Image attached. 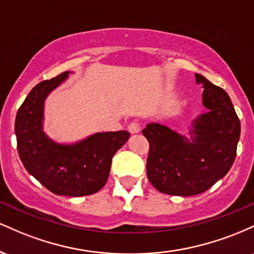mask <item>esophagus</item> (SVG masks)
Listing matches in <instances>:
<instances>
[{
	"mask_svg": "<svg viewBox=\"0 0 254 254\" xmlns=\"http://www.w3.org/2000/svg\"><path fill=\"white\" fill-rule=\"evenodd\" d=\"M127 130H129L131 133H137L141 130V127H139V124L137 123V122H132V123H130L129 127H127Z\"/></svg>",
	"mask_w": 254,
	"mask_h": 254,
	"instance_id": "esophagus-1",
	"label": "esophagus"
}]
</instances>
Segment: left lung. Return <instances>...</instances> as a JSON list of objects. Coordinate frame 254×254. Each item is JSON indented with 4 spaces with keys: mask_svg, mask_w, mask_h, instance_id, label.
Here are the masks:
<instances>
[{
    "mask_svg": "<svg viewBox=\"0 0 254 254\" xmlns=\"http://www.w3.org/2000/svg\"><path fill=\"white\" fill-rule=\"evenodd\" d=\"M196 81L209 111L192 122L191 141L159 123L142 130L149 142L148 179L162 193H202L228 173L237 156L240 121L229 95L202 75Z\"/></svg>",
    "mask_w": 254,
    "mask_h": 254,
    "instance_id": "8db88e82",
    "label": "left lung"
}]
</instances>
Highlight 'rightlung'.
<instances>
[{"label": "right lung", "mask_w": 254, "mask_h": 254, "mask_svg": "<svg viewBox=\"0 0 254 254\" xmlns=\"http://www.w3.org/2000/svg\"><path fill=\"white\" fill-rule=\"evenodd\" d=\"M68 75L65 71L38 83L20 106L15 118L17 151L28 173L52 193L88 196L104 188L112 157L130 133L97 132L75 144H60L49 138L43 131L44 101Z\"/></svg>", "instance_id": "right-lung-1"}]
</instances>
